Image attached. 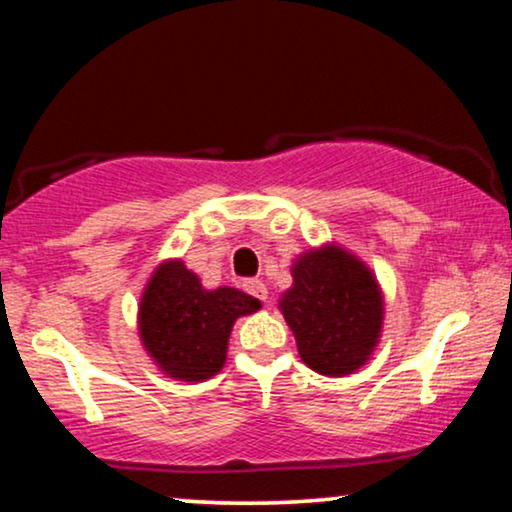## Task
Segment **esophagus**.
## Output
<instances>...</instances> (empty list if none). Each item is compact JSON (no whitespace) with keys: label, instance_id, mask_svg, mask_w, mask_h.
Returning <instances> with one entry per match:
<instances>
[{"label":"esophagus","instance_id":"34e87169","mask_svg":"<svg viewBox=\"0 0 512 512\" xmlns=\"http://www.w3.org/2000/svg\"><path fill=\"white\" fill-rule=\"evenodd\" d=\"M243 288H245V292H250L252 297L260 299V302H267V299H269L267 285H264L262 281H257V278H250V281H245Z\"/></svg>","mask_w":512,"mask_h":512}]
</instances>
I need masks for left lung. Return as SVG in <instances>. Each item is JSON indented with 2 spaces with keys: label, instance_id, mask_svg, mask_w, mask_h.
<instances>
[{
  "label": "left lung",
  "instance_id": "left-lung-1",
  "mask_svg": "<svg viewBox=\"0 0 512 512\" xmlns=\"http://www.w3.org/2000/svg\"><path fill=\"white\" fill-rule=\"evenodd\" d=\"M278 309L295 335L299 358L325 377L360 370L377 349L384 325L377 278L337 243L306 250L292 262V285Z\"/></svg>",
  "mask_w": 512,
  "mask_h": 512
}]
</instances>
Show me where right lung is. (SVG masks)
Masks as SVG:
<instances>
[{"instance_id":"obj_1","label":"right lung","mask_w":512,"mask_h":512,"mask_svg":"<svg viewBox=\"0 0 512 512\" xmlns=\"http://www.w3.org/2000/svg\"><path fill=\"white\" fill-rule=\"evenodd\" d=\"M260 299L236 288L208 290L182 260L154 269L138 304L140 342L170 379L215 377L227 360L236 318L260 309Z\"/></svg>"}]
</instances>
